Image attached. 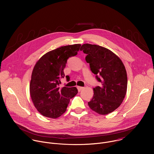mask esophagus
Wrapping results in <instances>:
<instances>
[{"label": "esophagus", "instance_id": "obj_1", "mask_svg": "<svg viewBox=\"0 0 154 154\" xmlns=\"http://www.w3.org/2000/svg\"><path fill=\"white\" fill-rule=\"evenodd\" d=\"M77 89H78V91L80 92L81 90H82L84 88L83 87H82V86H77Z\"/></svg>", "mask_w": 154, "mask_h": 154}]
</instances>
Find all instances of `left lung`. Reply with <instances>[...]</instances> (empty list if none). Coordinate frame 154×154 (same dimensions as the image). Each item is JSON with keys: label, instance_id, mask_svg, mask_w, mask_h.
Returning <instances> with one entry per match:
<instances>
[{"label": "left lung", "instance_id": "left-lung-1", "mask_svg": "<svg viewBox=\"0 0 154 154\" xmlns=\"http://www.w3.org/2000/svg\"><path fill=\"white\" fill-rule=\"evenodd\" d=\"M80 51L87 55L86 62L101 83L93 88L90 108L103 115L113 112L122 103L127 91V72L122 61L110 50L98 45L84 44Z\"/></svg>", "mask_w": 154, "mask_h": 154}]
</instances>
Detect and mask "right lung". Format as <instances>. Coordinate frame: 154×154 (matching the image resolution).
I'll return each mask as SVG.
<instances>
[{"mask_svg":"<svg viewBox=\"0 0 154 154\" xmlns=\"http://www.w3.org/2000/svg\"><path fill=\"white\" fill-rule=\"evenodd\" d=\"M81 45L58 48L42 56L33 68L30 83V94L37 110L42 116L55 119L66 111L70 99L77 93L76 87L60 88V79L69 57L76 55ZM67 79L69 76L66 75Z\"/></svg>","mask_w":154,"mask_h":154,"instance_id":"add662e5","label":"right lung"}]
</instances>
